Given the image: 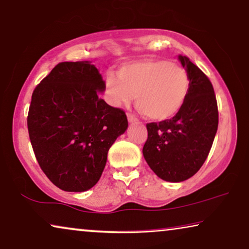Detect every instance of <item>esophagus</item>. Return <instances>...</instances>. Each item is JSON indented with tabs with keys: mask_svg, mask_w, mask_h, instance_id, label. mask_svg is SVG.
<instances>
[{
	"mask_svg": "<svg viewBox=\"0 0 249 249\" xmlns=\"http://www.w3.org/2000/svg\"><path fill=\"white\" fill-rule=\"evenodd\" d=\"M127 120H128L129 123H132V122H136V121H137V117L135 116L134 114L127 113Z\"/></svg>",
	"mask_w": 249,
	"mask_h": 249,
	"instance_id": "esophagus-1",
	"label": "esophagus"
}]
</instances>
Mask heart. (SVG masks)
Segmentation results:
<instances>
[{
	"label": "heart",
	"mask_w": 249,
	"mask_h": 249,
	"mask_svg": "<svg viewBox=\"0 0 249 249\" xmlns=\"http://www.w3.org/2000/svg\"><path fill=\"white\" fill-rule=\"evenodd\" d=\"M105 86L115 106L134 99L139 108L152 121H166L180 112L187 102L191 79L182 66L164 59H145L125 64L117 75L108 72Z\"/></svg>",
	"instance_id": "b5f03b06"
}]
</instances>
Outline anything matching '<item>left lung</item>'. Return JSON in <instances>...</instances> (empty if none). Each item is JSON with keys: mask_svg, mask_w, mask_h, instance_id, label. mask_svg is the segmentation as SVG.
Masks as SVG:
<instances>
[{"mask_svg": "<svg viewBox=\"0 0 249 249\" xmlns=\"http://www.w3.org/2000/svg\"><path fill=\"white\" fill-rule=\"evenodd\" d=\"M191 87L187 102L176 116L147 123L143 155L162 180L181 182L199 171L213 146L218 128V106L213 84L198 67L179 55Z\"/></svg>", "mask_w": 249, "mask_h": 249, "instance_id": "8db88e82", "label": "left lung"}]
</instances>
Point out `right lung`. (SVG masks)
Returning a JSON list of instances; mask_svg holds the SVG:
<instances>
[{"mask_svg":"<svg viewBox=\"0 0 249 249\" xmlns=\"http://www.w3.org/2000/svg\"><path fill=\"white\" fill-rule=\"evenodd\" d=\"M105 81L88 61L60 62L32 92L28 131L40 168L55 187H94L107 153L128 122L123 109L98 97Z\"/></svg>","mask_w":249,"mask_h":249,"instance_id":"1","label":"right lung"}]
</instances>
